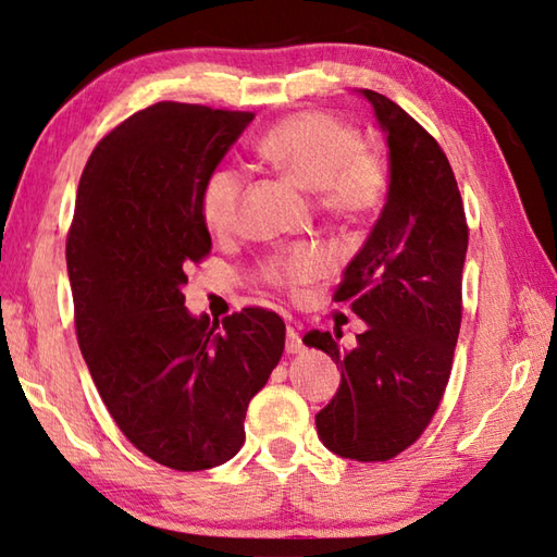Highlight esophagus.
I'll return each instance as SVG.
<instances>
[{
  "instance_id": "obj_1",
  "label": "esophagus",
  "mask_w": 557,
  "mask_h": 557,
  "mask_svg": "<svg viewBox=\"0 0 557 557\" xmlns=\"http://www.w3.org/2000/svg\"><path fill=\"white\" fill-rule=\"evenodd\" d=\"M302 351V339H300V332L296 327H288L286 330V354L288 356H296Z\"/></svg>"
}]
</instances>
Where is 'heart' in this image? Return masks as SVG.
<instances>
[{
	"instance_id": "obj_1",
	"label": "heart",
	"mask_w": 557,
	"mask_h": 557,
	"mask_svg": "<svg viewBox=\"0 0 557 557\" xmlns=\"http://www.w3.org/2000/svg\"><path fill=\"white\" fill-rule=\"evenodd\" d=\"M257 154L302 191L320 194L322 206L342 218H363L381 203L385 170L377 157L361 150L356 131L330 113L306 111L261 135ZM245 176L233 164H220L208 174L201 191V213L213 233H227L237 220ZM327 271L318 249H300L271 259L264 267L269 281L281 286H302Z\"/></svg>"
}]
</instances>
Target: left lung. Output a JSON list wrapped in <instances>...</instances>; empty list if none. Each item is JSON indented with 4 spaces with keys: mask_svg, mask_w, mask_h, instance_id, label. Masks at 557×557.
Segmentation results:
<instances>
[{
    "mask_svg": "<svg viewBox=\"0 0 557 557\" xmlns=\"http://www.w3.org/2000/svg\"><path fill=\"white\" fill-rule=\"evenodd\" d=\"M356 94L383 133L387 196L334 300H351L369 327L351 349L318 330L302 342L342 369L337 395L314 414L320 442L373 463L414 444L442 403L460 330L468 225L438 143L383 94Z\"/></svg>",
    "mask_w": 557,
    "mask_h": 557,
    "instance_id": "1",
    "label": "left lung"
}]
</instances>
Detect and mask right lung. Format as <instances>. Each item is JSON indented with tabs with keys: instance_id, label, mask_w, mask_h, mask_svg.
<instances>
[{
	"instance_id": "1",
	"label": "right lung",
	"mask_w": 557,
	"mask_h": 557,
	"mask_svg": "<svg viewBox=\"0 0 557 557\" xmlns=\"http://www.w3.org/2000/svg\"><path fill=\"white\" fill-rule=\"evenodd\" d=\"M255 113L162 101L91 152L67 237L77 342L121 432L174 470H206L245 442L247 405L286 344L276 312L223 330L184 306L186 267L211 251L201 191Z\"/></svg>"
}]
</instances>
